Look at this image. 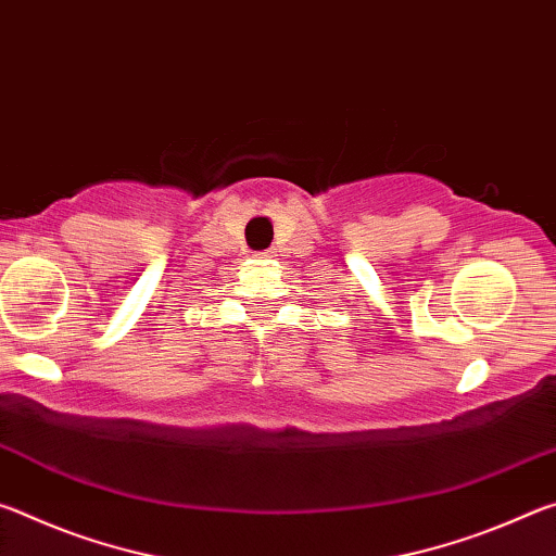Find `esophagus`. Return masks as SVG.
<instances>
[{"instance_id": "1", "label": "esophagus", "mask_w": 556, "mask_h": 556, "mask_svg": "<svg viewBox=\"0 0 556 556\" xmlns=\"http://www.w3.org/2000/svg\"><path fill=\"white\" fill-rule=\"evenodd\" d=\"M255 257H257V260H269V257H275V252H271V250H265V252H257Z\"/></svg>"}]
</instances>
